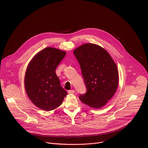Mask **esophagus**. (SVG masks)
<instances>
[{"instance_id":"34e87169","label":"esophagus","mask_w":148,"mask_h":148,"mask_svg":"<svg viewBox=\"0 0 148 148\" xmlns=\"http://www.w3.org/2000/svg\"><path fill=\"white\" fill-rule=\"evenodd\" d=\"M75 92V91L74 90H69V91H68V93L69 94H74Z\"/></svg>"}]
</instances>
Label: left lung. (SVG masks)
<instances>
[{"instance_id": "obj_1", "label": "left lung", "mask_w": 148, "mask_h": 148, "mask_svg": "<svg viewBox=\"0 0 148 148\" xmlns=\"http://www.w3.org/2000/svg\"><path fill=\"white\" fill-rule=\"evenodd\" d=\"M74 54L87 89L79 98L91 108H101L113 97L118 86L115 63L106 50L95 44H84L75 49Z\"/></svg>"}]
</instances>
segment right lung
Instances as JSON below:
<instances>
[{
  "label": "right lung",
  "instance_id": "add662e5",
  "mask_svg": "<svg viewBox=\"0 0 148 148\" xmlns=\"http://www.w3.org/2000/svg\"><path fill=\"white\" fill-rule=\"evenodd\" d=\"M66 54L64 51L47 47L38 53L27 66L25 90L31 101L41 110L49 111L57 108L67 95L56 74Z\"/></svg>",
  "mask_w": 148,
  "mask_h": 148
}]
</instances>
